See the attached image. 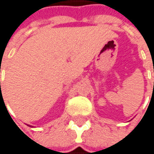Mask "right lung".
Instances as JSON below:
<instances>
[{
  "mask_svg": "<svg viewBox=\"0 0 154 154\" xmlns=\"http://www.w3.org/2000/svg\"><path fill=\"white\" fill-rule=\"evenodd\" d=\"M0 89H1V82H0Z\"/></svg>",
  "mask_w": 154,
  "mask_h": 154,
  "instance_id": "obj_1",
  "label": "right lung"
}]
</instances>
